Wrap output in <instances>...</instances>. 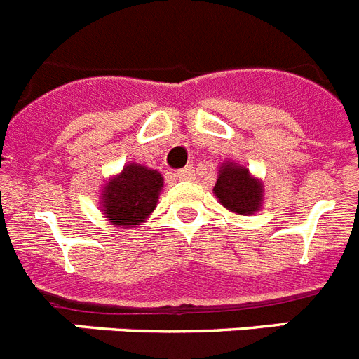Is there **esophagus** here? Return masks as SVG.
<instances>
[{"label":"esophagus","instance_id":"esophagus-1","mask_svg":"<svg viewBox=\"0 0 359 359\" xmlns=\"http://www.w3.org/2000/svg\"><path fill=\"white\" fill-rule=\"evenodd\" d=\"M192 177H194V168L192 167H185L176 172V180H180V182H187V180H192Z\"/></svg>","mask_w":359,"mask_h":359}]
</instances>
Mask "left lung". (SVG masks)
Wrapping results in <instances>:
<instances>
[{
  "label": "left lung",
  "instance_id": "left-lung-1",
  "mask_svg": "<svg viewBox=\"0 0 359 359\" xmlns=\"http://www.w3.org/2000/svg\"><path fill=\"white\" fill-rule=\"evenodd\" d=\"M214 194L225 209L243 216L259 210L263 203L262 183L250 177L247 168L236 163L223 165L214 185Z\"/></svg>",
  "mask_w": 359,
  "mask_h": 359
}]
</instances>
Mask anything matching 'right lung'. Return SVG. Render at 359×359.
Segmentation results:
<instances>
[{"label":"right lung","mask_w":359,"mask_h":359,"mask_svg":"<svg viewBox=\"0 0 359 359\" xmlns=\"http://www.w3.org/2000/svg\"><path fill=\"white\" fill-rule=\"evenodd\" d=\"M163 177L156 170L128 165L118 177L110 180L103 192V210L110 223L121 226L142 225L154 210Z\"/></svg>","instance_id":"obj_1"}]
</instances>
